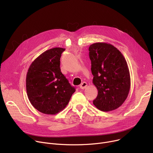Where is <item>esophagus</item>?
Segmentation results:
<instances>
[{
	"label": "esophagus",
	"instance_id": "34e87169",
	"mask_svg": "<svg viewBox=\"0 0 153 153\" xmlns=\"http://www.w3.org/2000/svg\"><path fill=\"white\" fill-rule=\"evenodd\" d=\"M87 87V84L85 82H83L81 85H80V88H81V89H84Z\"/></svg>",
	"mask_w": 153,
	"mask_h": 153
}]
</instances>
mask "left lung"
Returning a JSON list of instances; mask_svg holds the SVG:
<instances>
[{
	"mask_svg": "<svg viewBox=\"0 0 153 153\" xmlns=\"http://www.w3.org/2000/svg\"><path fill=\"white\" fill-rule=\"evenodd\" d=\"M92 82L98 90L94 105L103 111L116 110L129 94L131 79L122 53L110 43L99 42L89 48Z\"/></svg>",
	"mask_w": 153,
	"mask_h": 153,
	"instance_id": "left-lung-1",
	"label": "left lung"
}]
</instances>
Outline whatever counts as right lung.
Listing matches in <instances>:
<instances>
[{"mask_svg": "<svg viewBox=\"0 0 153 153\" xmlns=\"http://www.w3.org/2000/svg\"><path fill=\"white\" fill-rule=\"evenodd\" d=\"M65 48H53L31 62L26 77L28 98L37 110L55 115L65 108L75 91L61 71L60 58Z\"/></svg>", "mask_w": 153, "mask_h": 153, "instance_id": "obj_1", "label": "right lung"}]
</instances>
